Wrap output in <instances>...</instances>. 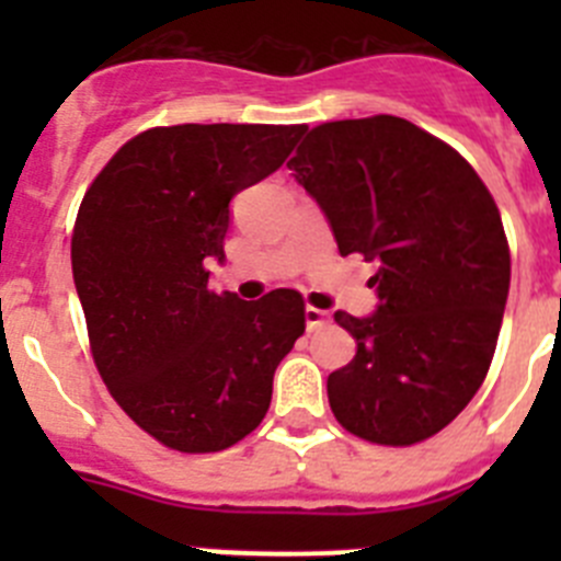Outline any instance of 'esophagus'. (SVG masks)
Returning <instances> with one entry per match:
<instances>
[{
  "label": "esophagus",
  "mask_w": 561,
  "mask_h": 561,
  "mask_svg": "<svg viewBox=\"0 0 561 561\" xmlns=\"http://www.w3.org/2000/svg\"><path fill=\"white\" fill-rule=\"evenodd\" d=\"M323 323H329V311L317 309V306H306V329L314 331Z\"/></svg>",
  "instance_id": "esophagus-1"
}]
</instances>
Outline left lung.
<instances>
[{
    "label": "left lung",
    "mask_w": 561,
    "mask_h": 561,
    "mask_svg": "<svg viewBox=\"0 0 561 561\" xmlns=\"http://www.w3.org/2000/svg\"><path fill=\"white\" fill-rule=\"evenodd\" d=\"M340 255L379 264L374 314L336 311L356 356L329 376L348 433L410 447L483 385L512 284L500 210L455 148L393 114L311 128L289 162Z\"/></svg>",
    "instance_id": "left-lung-1"
}]
</instances>
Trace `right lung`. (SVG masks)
<instances>
[{
  "mask_svg": "<svg viewBox=\"0 0 561 561\" xmlns=\"http://www.w3.org/2000/svg\"><path fill=\"white\" fill-rule=\"evenodd\" d=\"M306 126L185 123L148 128L87 191L72 277L108 393L180 453H219L250 435L272 376L306 331L304 297L255 304L210 289L230 202L284 165Z\"/></svg>",
  "mask_w": 561,
  "mask_h": 561,
  "instance_id": "right-lung-1",
  "label": "right lung"
}]
</instances>
